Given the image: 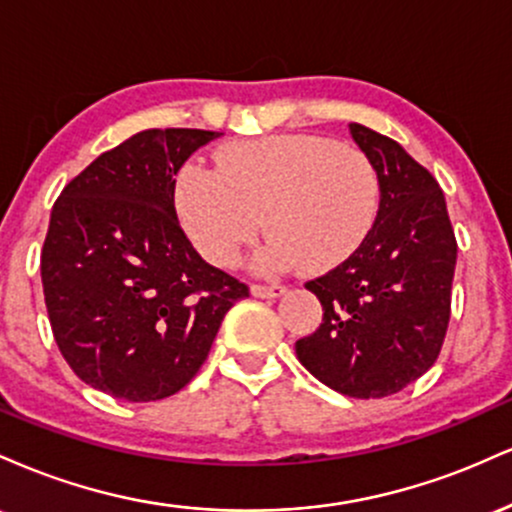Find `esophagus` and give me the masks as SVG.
Segmentation results:
<instances>
[{"label": "esophagus", "instance_id": "34e87169", "mask_svg": "<svg viewBox=\"0 0 512 512\" xmlns=\"http://www.w3.org/2000/svg\"><path fill=\"white\" fill-rule=\"evenodd\" d=\"M252 296L257 298H279L286 293L284 284H252Z\"/></svg>", "mask_w": 512, "mask_h": 512}]
</instances>
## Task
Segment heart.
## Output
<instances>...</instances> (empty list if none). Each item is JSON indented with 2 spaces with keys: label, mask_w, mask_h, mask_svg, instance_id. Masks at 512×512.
Masks as SVG:
<instances>
[{
  "label": "heart",
  "mask_w": 512,
  "mask_h": 512,
  "mask_svg": "<svg viewBox=\"0 0 512 512\" xmlns=\"http://www.w3.org/2000/svg\"><path fill=\"white\" fill-rule=\"evenodd\" d=\"M378 175L354 146L320 134H269L226 144L216 168L187 161L175 178V209L195 248L228 267L264 228L272 236L252 269L279 274L301 264L322 274L349 260L378 214Z\"/></svg>",
  "instance_id": "obj_1"
}]
</instances>
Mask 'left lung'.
Masks as SVG:
<instances>
[{"label": "left lung", "mask_w": 512, "mask_h": 512, "mask_svg": "<svg viewBox=\"0 0 512 512\" xmlns=\"http://www.w3.org/2000/svg\"><path fill=\"white\" fill-rule=\"evenodd\" d=\"M349 132L378 175V216L349 260L305 284L322 303V325L298 339L296 356L322 385L378 399L436 363L457 243L436 178L395 139L358 122Z\"/></svg>", "instance_id": "8db88e82"}]
</instances>
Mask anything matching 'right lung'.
Returning <instances> with one entry per match:
<instances>
[{"label": "right lung", "mask_w": 512, "mask_h": 512, "mask_svg": "<svg viewBox=\"0 0 512 512\" xmlns=\"http://www.w3.org/2000/svg\"><path fill=\"white\" fill-rule=\"evenodd\" d=\"M207 129H144L81 170L57 197L40 255L64 361L105 395L156 402L182 390L248 286L182 233L175 175Z\"/></svg>", "instance_id": "1"}]
</instances>
